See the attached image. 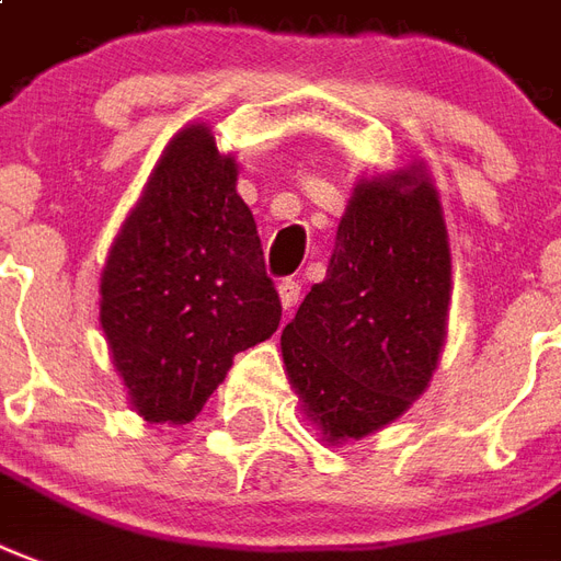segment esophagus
Masks as SVG:
<instances>
[{
	"mask_svg": "<svg viewBox=\"0 0 561 561\" xmlns=\"http://www.w3.org/2000/svg\"><path fill=\"white\" fill-rule=\"evenodd\" d=\"M277 296H280V305H284V310H293V307L298 305V298H301V284H298V280H293V277H286V280H280V284H277Z\"/></svg>",
	"mask_w": 561,
	"mask_h": 561,
	"instance_id": "1",
	"label": "esophagus"
}]
</instances>
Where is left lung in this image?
<instances>
[{"label": "left lung", "instance_id": "obj_1", "mask_svg": "<svg viewBox=\"0 0 561 561\" xmlns=\"http://www.w3.org/2000/svg\"><path fill=\"white\" fill-rule=\"evenodd\" d=\"M449 310V242L428 176L355 188L328 275L284 328L286 376L328 444L408 411L435 373Z\"/></svg>", "mask_w": 561, "mask_h": 561}]
</instances>
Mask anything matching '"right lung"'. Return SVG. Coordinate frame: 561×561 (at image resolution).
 Segmentation results:
<instances>
[{
	"label": "right lung",
	"instance_id": "right-lung-1",
	"mask_svg": "<svg viewBox=\"0 0 561 561\" xmlns=\"http://www.w3.org/2000/svg\"><path fill=\"white\" fill-rule=\"evenodd\" d=\"M100 325L147 423H192L239 352L280 325L236 162L206 126L168 145L100 277Z\"/></svg>",
	"mask_w": 561,
	"mask_h": 561
}]
</instances>
